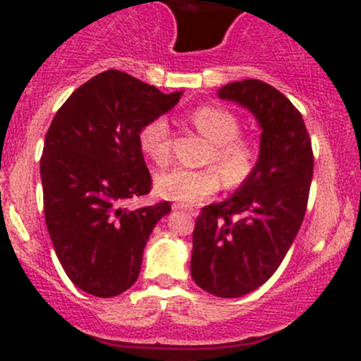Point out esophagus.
<instances>
[{
	"mask_svg": "<svg viewBox=\"0 0 361 361\" xmlns=\"http://www.w3.org/2000/svg\"><path fill=\"white\" fill-rule=\"evenodd\" d=\"M173 209L174 211H185V213H188L190 216H197V211H195L192 206H187V204L176 202V204H173Z\"/></svg>",
	"mask_w": 361,
	"mask_h": 361,
	"instance_id": "1",
	"label": "esophagus"
}]
</instances>
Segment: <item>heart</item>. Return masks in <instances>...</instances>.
I'll return each instance as SVG.
<instances>
[{
  "instance_id": "b5f03b06",
  "label": "heart",
  "mask_w": 361,
  "mask_h": 361,
  "mask_svg": "<svg viewBox=\"0 0 361 361\" xmlns=\"http://www.w3.org/2000/svg\"><path fill=\"white\" fill-rule=\"evenodd\" d=\"M195 129L213 143L207 162L216 164L227 185H241L253 173L258 162V143L251 137L239 136L241 123L238 116L225 108L204 104L190 115ZM137 145L148 159L157 166L169 162L171 129L166 116H157L145 123L137 133ZM220 173L214 167L185 169L173 167L157 174L155 192L164 199L180 202H199L218 192L221 183Z\"/></svg>"
}]
</instances>
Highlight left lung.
Instances as JSON below:
<instances>
[{
    "label": "left lung",
    "mask_w": 361,
    "mask_h": 361,
    "mask_svg": "<svg viewBox=\"0 0 361 361\" xmlns=\"http://www.w3.org/2000/svg\"><path fill=\"white\" fill-rule=\"evenodd\" d=\"M218 97L257 118L260 154L235 194L202 207L190 272L204 292L235 298L264 285L288 253L307 207L314 159L300 111L278 89L250 78L227 83Z\"/></svg>",
    "instance_id": "obj_1"
}]
</instances>
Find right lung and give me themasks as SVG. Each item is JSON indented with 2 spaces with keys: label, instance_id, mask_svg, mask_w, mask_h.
<instances>
[{
  "label": "right lung",
  "instance_id": "add662e5",
  "mask_svg": "<svg viewBox=\"0 0 361 361\" xmlns=\"http://www.w3.org/2000/svg\"><path fill=\"white\" fill-rule=\"evenodd\" d=\"M181 94L108 69L80 85L47 130L39 160L47 228L68 278L94 297L136 283L148 238L171 211L167 201L134 211L122 204L152 187L137 133Z\"/></svg>",
  "mask_w": 361,
  "mask_h": 361
}]
</instances>
